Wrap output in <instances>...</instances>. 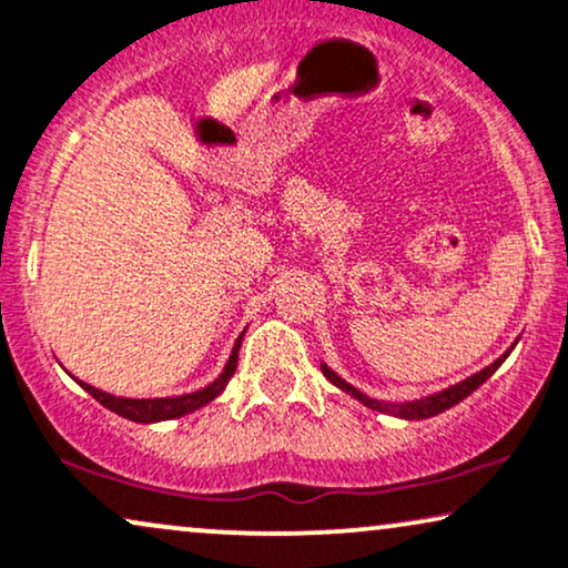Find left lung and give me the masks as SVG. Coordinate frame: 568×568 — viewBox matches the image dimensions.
Masks as SVG:
<instances>
[{"label":"left lung","instance_id":"8db88e82","mask_svg":"<svg viewBox=\"0 0 568 568\" xmlns=\"http://www.w3.org/2000/svg\"><path fill=\"white\" fill-rule=\"evenodd\" d=\"M508 354H511V351H506V354L500 356L498 362H493L490 367H487V369L477 372V375H471V377H466L464 383H458V385H454V387H448V390H443V393H435V396H427V398H419V400H408V404H387V400H377V398L364 396L362 390H356V387H354V385H348L346 379L337 377L335 372L327 367V364H322V375H325V377L329 379V383H333L335 387H341V390L351 393V396H354L356 400H362L364 406L375 408V412L400 416V419H429V416L440 414V412H445V408L456 406L458 400H464L466 396H471V393H475L477 387L483 385L485 379L490 377L493 372L498 369L500 364L506 362V356H508Z\"/></svg>","mask_w":568,"mask_h":568}]
</instances>
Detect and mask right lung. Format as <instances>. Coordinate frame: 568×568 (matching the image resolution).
I'll list each match as a JSON object with an SVG mask.
<instances>
[{
	"instance_id": "right-lung-1",
	"label": "right lung",
	"mask_w": 568,
	"mask_h": 568,
	"mask_svg": "<svg viewBox=\"0 0 568 568\" xmlns=\"http://www.w3.org/2000/svg\"><path fill=\"white\" fill-rule=\"evenodd\" d=\"M239 348H241V337L235 341L233 346V354L227 358L225 369H222V375L214 379L212 385L201 387L196 393H189V396H175V398H118L112 396V393H104L99 390V387H93L89 383H81V387L85 393H91L93 398L99 400L104 408H110V412L125 416V419L131 422H141V425H152V422H164V419H178V416H185L191 412H196V408L206 406L210 400H214L220 396L222 390H225V385L231 383L235 367H239Z\"/></svg>"
}]
</instances>
